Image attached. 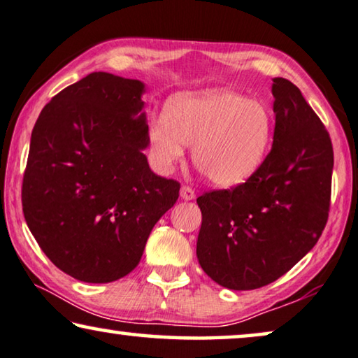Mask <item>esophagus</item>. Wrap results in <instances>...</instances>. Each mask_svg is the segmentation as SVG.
Returning a JSON list of instances; mask_svg holds the SVG:
<instances>
[{"label": "esophagus", "mask_w": 358, "mask_h": 358, "mask_svg": "<svg viewBox=\"0 0 358 358\" xmlns=\"http://www.w3.org/2000/svg\"><path fill=\"white\" fill-rule=\"evenodd\" d=\"M180 196H182L184 200H194L195 199V190L189 187V185H182V187H180Z\"/></svg>", "instance_id": "1"}]
</instances>
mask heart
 <instances>
[{"mask_svg":"<svg viewBox=\"0 0 358 358\" xmlns=\"http://www.w3.org/2000/svg\"><path fill=\"white\" fill-rule=\"evenodd\" d=\"M273 113L260 100L208 89L171 98L164 119L150 122L153 162L171 171L192 145L194 166L220 187L247 180L265 162L273 138Z\"/></svg>","mask_w":358,"mask_h":358,"instance_id":"1","label":"heart"}]
</instances>
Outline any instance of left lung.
<instances>
[{
    "label": "left lung",
    "instance_id": "obj_1",
    "mask_svg": "<svg viewBox=\"0 0 358 358\" xmlns=\"http://www.w3.org/2000/svg\"><path fill=\"white\" fill-rule=\"evenodd\" d=\"M271 152L245 182L196 199V258L222 287L250 291L286 274L318 242L329 213V134L291 80L271 87Z\"/></svg>",
    "mask_w": 358,
    "mask_h": 358
}]
</instances>
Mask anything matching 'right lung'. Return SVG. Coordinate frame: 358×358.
Instances as JSON below:
<instances>
[{
	"label": "right lung",
	"mask_w": 358,
	"mask_h": 358,
	"mask_svg": "<svg viewBox=\"0 0 358 358\" xmlns=\"http://www.w3.org/2000/svg\"><path fill=\"white\" fill-rule=\"evenodd\" d=\"M141 80L92 72L46 103L35 122L22 210L45 255L84 282L116 281L141 262L180 184L148 166Z\"/></svg>",
	"instance_id": "add662e5"
}]
</instances>
